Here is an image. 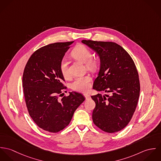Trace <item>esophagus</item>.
<instances>
[{
    "label": "esophagus",
    "instance_id": "obj_1",
    "mask_svg": "<svg viewBox=\"0 0 161 161\" xmlns=\"http://www.w3.org/2000/svg\"><path fill=\"white\" fill-rule=\"evenodd\" d=\"M84 97H86V98L87 100V99H89V98H91V95H89V94H87V93H84Z\"/></svg>",
    "mask_w": 161,
    "mask_h": 161
}]
</instances>
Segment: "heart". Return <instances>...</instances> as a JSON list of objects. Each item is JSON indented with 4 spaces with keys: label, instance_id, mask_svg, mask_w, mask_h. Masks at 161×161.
<instances>
[{
    "label": "heart",
    "instance_id": "b5f03b06",
    "mask_svg": "<svg viewBox=\"0 0 161 161\" xmlns=\"http://www.w3.org/2000/svg\"><path fill=\"white\" fill-rule=\"evenodd\" d=\"M71 56L75 60L84 63L87 69L94 70L97 68V61L92 58L91 51L83 45H77L71 51ZM60 71L64 77L69 76V69L66 59H63L59 65ZM91 77L89 75L76 77L71 83V88L76 91L87 92L91 87Z\"/></svg>",
    "mask_w": 161,
    "mask_h": 161
}]
</instances>
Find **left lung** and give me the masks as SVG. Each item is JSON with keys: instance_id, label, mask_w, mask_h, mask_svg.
<instances>
[{"instance_id": "obj_1", "label": "left lung", "mask_w": 161, "mask_h": 161, "mask_svg": "<svg viewBox=\"0 0 161 161\" xmlns=\"http://www.w3.org/2000/svg\"><path fill=\"white\" fill-rule=\"evenodd\" d=\"M82 43L100 58L93 89L108 93L91 96L95 102L93 121L105 132L119 131L129 123L138 104L140 84L135 63L125 49L114 42L84 40Z\"/></svg>"}]
</instances>
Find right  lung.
Instances as JSON below:
<instances>
[{"label": "right lung", "instance_id": "1", "mask_svg": "<svg viewBox=\"0 0 161 161\" xmlns=\"http://www.w3.org/2000/svg\"><path fill=\"white\" fill-rule=\"evenodd\" d=\"M74 42L55 43L36 50L28 59L23 74V93L29 115L42 129L57 133L66 128L74 112L85 100L80 93L63 96L64 81L59 65Z\"/></svg>", "mask_w": 161, "mask_h": 161}]
</instances>
